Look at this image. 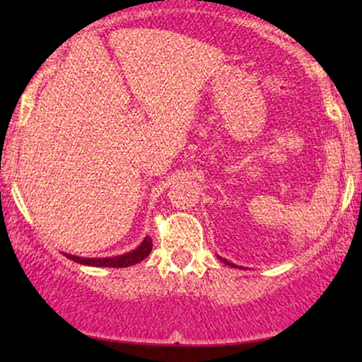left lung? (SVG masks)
<instances>
[{
  "instance_id": "1",
  "label": "left lung",
  "mask_w": 362,
  "mask_h": 362,
  "mask_svg": "<svg viewBox=\"0 0 362 362\" xmlns=\"http://www.w3.org/2000/svg\"><path fill=\"white\" fill-rule=\"evenodd\" d=\"M219 259H221V257H219ZM223 262H224V264H226V265H230V267H236V265L235 264H231V262H228V260H224V259H221Z\"/></svg>"
}]
</instances>
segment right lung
<instances>
[{"label":"right lung","mask_w":362,"mask_h":362,"mask_svg":"<svg viewBox=\"0 0 362 362\" xmlns=\"http://www.w3.org/2000/svg\"><path fill=\"white\" fill-rule=\"evenodd\" d=\"M153 248V242L149 236L143 240V243L139 245L136 250L124 253V255H117V257H105V259H85V257H76V255H69V253H64L68 259H71L73 262H78V264L83 265H91V267H129V265H134L138 262L144 260L149 255Z\"/></svg>","instance_id":"obj_1"}]
</instances>
